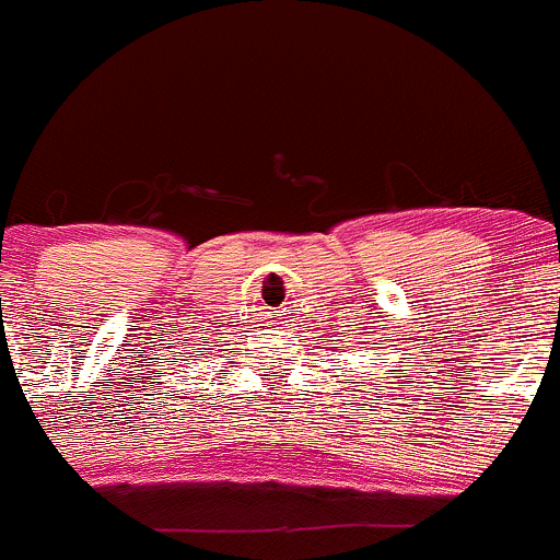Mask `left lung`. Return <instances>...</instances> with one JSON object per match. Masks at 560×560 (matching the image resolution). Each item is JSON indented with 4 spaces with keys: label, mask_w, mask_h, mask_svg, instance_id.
I'll return each instance as SVG.
<instances>
[{
    "label": "left lung",
    "mask_w": 560,
    "mask_h": 560,
    "mask_svg": "<svg viewBox=\"0 0 560 560\" xmlns=\"http://www.w3.org/2000/svg\"><path fill=\"white\" fill-rule=\"evenodd\" d=\"M390 372H394V369H390ZM380 388H383V385H380Z\"/></svg>",
    "instance_id": "1"
}]
</instances>
